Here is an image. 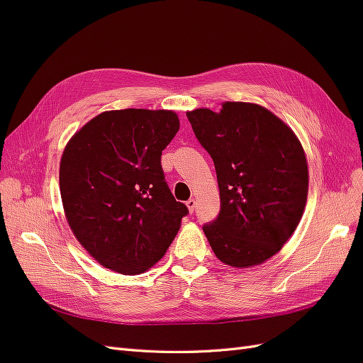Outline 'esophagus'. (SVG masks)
<instances>
[{"instance_id": "esophagus-1", "label": "esophagus", "mask_w": 363, "mask_h": 363, "mask_svg": "<svg viewBox=\"0 0 363 363\" xmlns=\"http://www.w3.org/2000/svg\"><path fill=\"white\" fill-rule=\"evenodd\" d=\"M186 206H188V208H189V212L192 213V212L195 211V206H196V201H195L194 199H191V200H188V201H186Z\"/></svg>"}]
</instances>
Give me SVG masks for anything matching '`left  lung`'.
I'll return each mask as SVG.
<instances>
[{
	"mask_svg": "<svg viewBox=\"0 0 363 363\" xmlns=\"http://www.w3.org/2000/svg\"><path fill=\"white\" fill-rule=\"evenodd\" d=\"M215 163L221 211L203 227L215 256L233 268L271 259L304 213L309 169L292 128L255 103L225 101L219 112H186Z\"/></svg>",
	"mask_w": 363,
	"mask_h": 363,
	"instance_id": "8db88e82",
	"label": "left lung"
}]
</instances>
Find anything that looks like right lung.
Segmentation results:
<instances>
[{
    "label": "right lung",
    "instance_id": "obj_1",
    "mask_svg": "<svg viewBox=\"0 0 363 363\" xmlns=\"http://www.w3.org/2000/svg\"><path fill=\"white\" fill-rule=\"evenodd\" d=\"M179 128L172 111H107L65 147L59 169L65 216L104 268L125 276L145 272L179 233L188 207L175 201L160 164Z\"/></svg>",
    "mask_w": 363,
    "mask_h": 363
}]
</instances>
